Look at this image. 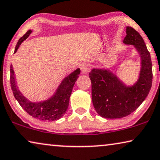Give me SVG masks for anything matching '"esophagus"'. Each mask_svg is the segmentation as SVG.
Returning <instances> with one entry per match:
<instances>
[{
  "label": "esophagus",
  "instance_id": "esophagus-1",
  "mask_svg": "<svg viewBox=\"0 0 160 160\" xmlns=\"http://www.w3.org/2000/svg\"><path fill=\"white\" fill-rule=\"evenodd\" d=\"M91 68V65L88 63H84L81 66V70H82V73H87L88 72H89Z\"/></svg>",
  "mask_w": 160,
  "mask_h": 160
}]
</instances>
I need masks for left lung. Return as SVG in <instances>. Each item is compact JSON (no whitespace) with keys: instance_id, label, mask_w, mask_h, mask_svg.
Here are the masks:
<instances>
[{"instance_id":"8db88e82","label":"left lung","mask_w":160,"mask_h":160,"mask_svg":"<svg viewBox=\"0 0 160 160\" xmlns=\"http://www.w3.org/2000/svg\"><path fill=\"white\" fill-rule=\"evenodd\" d=\"M123 42L133 45L142 58V69L138 82L126 87L114 73L108 70L92 69V102L97 112L105 118H120L131 114L148 96L152 84V64L150 53L142 37L136 30L127 27Z\"/></svg>"}]
</instances>
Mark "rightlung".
Returning a JSON list of instances; mask_svg holds the SVG:
<instances>
[{"label": "right lung", "instance_id": "add662e5", "mask_svg": "<svg viewBox=\"0 0 160 160\" xmlns=\"http://www.w3.org/2000/svg\"><path fill=\"white\" fill-rule=\"evenodd\" d=\"M32 30H29L24 36L22 37L16 45L14 53L17 51L18 47L24 40L32 33ZM11 87L13 96L22 106V108L31 116L42 120H56L63 116L68 107L69 98L72 92L75 82L80 74V69H76L66 77L58 88L54 95L48 100L41 102H32L22 95L18 91L16 84L14 71L11 66Z\"/></svg>", "mask_w": 160, "mask_h": 160}]
</instances>
